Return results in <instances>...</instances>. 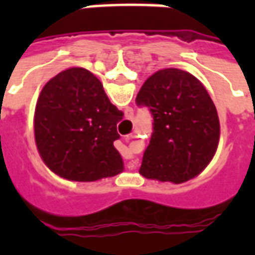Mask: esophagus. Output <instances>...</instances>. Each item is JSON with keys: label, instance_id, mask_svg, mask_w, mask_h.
<instances>
[{"label": "esophagus", "instance_id": "esophagus-1", "mask_svg": "<svg viewBox=\"0 0 255 255\" xmlns=\"http://www.w3.org/2000/svg\"><path fill=\"white\" fill-rule=\"evenodd\" d=\"M127 168L128 169H133V168H135V164H133V162H128Z\"/></svg>", "mask_w": 255, "mask_h": 255}]
</instances>
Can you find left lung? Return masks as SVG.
Here are the masks:
<instances>
[{"instance_id":"left-lung-1","label":"left lung","mask_w":255,"mask_h":255,"mask_svg":"<svg viewBox=\"0 0 255 255\" xmlns=\"http://www.w3.org/2000/svg\"><path fill=\"white\" fill-rule=\"evenodd\" d=\"M149 108L153 133L139 173L180 184L208 166L217 150L220 122L203 84L191 73L165 68L153 73L136 95Z\"/></svg>"}]
</instances>
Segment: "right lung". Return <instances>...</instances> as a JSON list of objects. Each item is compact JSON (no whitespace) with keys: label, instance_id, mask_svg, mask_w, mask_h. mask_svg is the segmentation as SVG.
<instances>
[{"label":"right lung","instance_id":"add662e5","mask_svg":"<svg viewBox=\"0 0 255 255\" xmlns=\"http://www.w3.org/2000/svg\"><path fill=\"white\" fill-rule=\"evenodd\" d=\"M124 116L84 68H69L42 89L35 108V143L47 168L72 182H95L124 169L113 142Z\"/></svg>","mask_w":255,"mask_h":255}]
</instances>
